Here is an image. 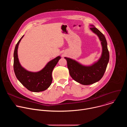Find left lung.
<instances>
[{
    "mask_svg": "<svg viewBox=\"0 0 127 127\" xmlns=\"http://www.w3.org/2000/svg\"><path fill=\"white\" fill-rule=\"evenodd\" d=\"M91 26L92 27L90 29L97 34L101 41L102 51L99 59L92 65L86 66L74 60L65 57L71 77L83 85L92 84L100 80L104 74L110 59L109 52L104 35L94 26Z\"/></svg>",
    "mask_w": 127,
    "mask_h": 127,
    "instance_id": "8db88e82",
    "label": "left lung"
}]
</instances>
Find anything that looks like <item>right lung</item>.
I'll list each match as a JSON object with an SVG mask.
<instances>
[{"label":"right lung","mask_w":127,"mask_h":127,"mask_svg":"<svg viewBox=\"0 0 127 127\" xmlns=\"http://www.w3.org/2000/svg\"><path fill=\"white\" fill-rule=\"evenodd\" d=\"M24 35L16 44L13 54V69L17 79L29 90L32 92H40L46 90L52 82V73L61 57L58 56L49 62L46 66L37 72L28 71L24 68L19 60L17 49Z\"/></svg>","instance_id":"1"}]
</instances>
